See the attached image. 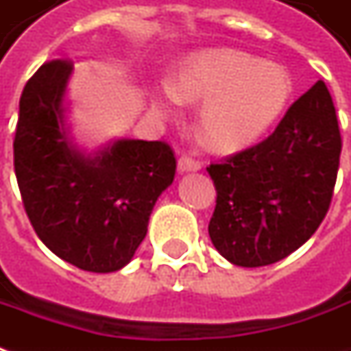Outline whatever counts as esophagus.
<instances>
[{"label":"esophagus","mask_w":351,"mask_h":351,"mask_svg":"<svg viewBox=\"0 0 351 351\" xmlns=\"http://www.w3.org/2000/svg\"><path fill=\"white\" fill-rule=\"evenodd\" d=\"M197 170H201V162L189 158V156H181V158L178 160V171H181V173H185V171H197Z\"/></svg>","instance_id":"34e87169"}]
</instances>
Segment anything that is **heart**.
I'll list each match as a JSON object with an SVG mask.
<instances>
[{
  "label": "heart",
  "instance_id": "1",
  "mask_svg": "<svg viewBox=\"0 0 351 351\" xmlns=\"http://www.w3.org/2000/svg\"><path fill=\"white\" fill-rule=\"evenodd\" d=\"M291 96L284 67L232 48L195 51L178 63L173 82L150 88L152 110L176 117L183 102L201 104L197 133L216 152H237L276 123Z\"/></svg>",
  "mask_w": 351,
  "mask_h": 351
}]
</instances>
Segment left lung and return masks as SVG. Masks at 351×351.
<instances>
[{
	"label": "left lung",
	"instance_id": "left-lung-1",
	"mask_svg": "<svg viewBox=\"0 0 351 351\" xmlns=\"http://www.w3.org/2000/svg\"><path fill=\"white\" fill-rule=\"evenodd\" d=\"M342 138L324 82L300 96L269 138L210 164L216 187L208 236L237 267L288 257L321 226L330 206Z\"/></svg>",
	"mask_w": 351,
	"mask_h": 351
}]
</instances>
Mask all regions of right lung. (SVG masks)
<instances>
[{
	"mask_svg": "<svg viewBox=\"0 0 351 351\" xmlns=\"http://www.w3.org/2000/svg\"><path fill=\"white\" fill-rule=\"evenodd\" d=\"M73 61H49L19 102L13 150L28 218L51 253L88 272L131 263L148 218L176 176L166 143L112 138L86 150L73 135Z\"/></svg>",
	"mask_w": 351,
	"mask_h": 351,
	"instance_id": "add662e5",
	"label": "right lung"
}]
</instances>
